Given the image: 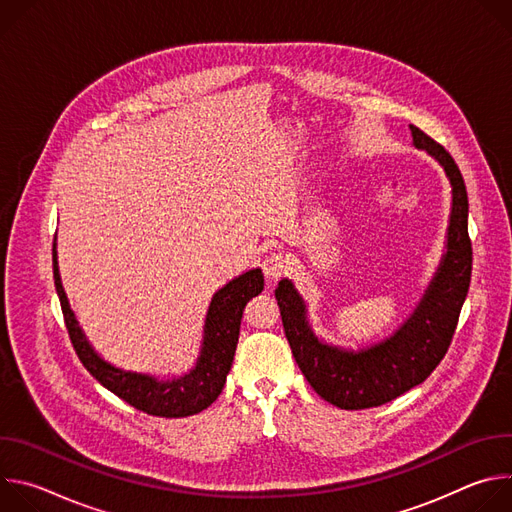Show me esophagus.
I'll list each match as a JSON object with an SVG mask.
<instances>
[{
  "mask_svg": "<svg viewBox=\"0 0 512 512\" xmlns=\"http://www.w3.org/2000/svg\"><path fill=\"white\" fill-rule=\"evenodd\" d=\"M261 267H263V273H265V277H267L269 281L279 279V277L287 271V265H285V259H283L281 253H271V255H267V257L263 259Z\"/></svg>",
  "mask_w": 512,
  "mask_h": 512,
  "instance_id": "esophagus-1",
  "label": "esophagus"
}]
</instances>
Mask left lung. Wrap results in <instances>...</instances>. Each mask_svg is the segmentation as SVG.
Here are the masks:
<instances>
[{
    "mask_svg": "<svg viewBox=\"0 0 512 512\" xmlns=\"http://www.w3.org/2000/svg\"><path fill=\"white\" fill-rule=\"evenodd\" d=\"M409 129L415 148L442 166L452 186L444 255L409 318L383 340L352 350L314 332L294 281L283 277L275 287L283 330L300 371L324 401L348 411L389 403L433 373L448 352L470 287L472 243L464 178L440 143L415 125Z\"/></svg>",
    "mask_w": 512,
    "mask_h": 512,
    "instance_id": "1",
    "label": "left lung"
}]
</instances>
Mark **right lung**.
Listing matches in <instances>:
<instances>
[{"label":"right lung","instance_id":"right-lung-1","mask_svg":"<svg viewBox=\"0 0 512 512\" xmlns=\"http://www.w3.org/2000/svg\"><path fill=\"white\" fill-rule=\"evenodd\" d=\"M54 285L60 298L66 330L85 369L111 393L135 409L158 417H188L200 413L221 395L239 342L241 318L247 302L263 291V273L259 267L241 273L214 291L206 310L200 352L194 367L182 375L156 377L115 367L89 342L75 312L70 310L58 269L56 241L52 247Z\"/></svg>","mask_w":512,"mask_h":512}]
</instances>
